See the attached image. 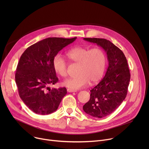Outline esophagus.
Returning <instances> with one entry per match:
<instances>
[{
  "mask_svg": "<svg viewBox=\"0 0 149 149\" xmlns=\"http://www.w3.org/2000/svg\"><path fill=\"white\" fill-rule=\"evenodd\" d=\"M67 91L69 92V93H73V92H76L75 90H72V89H70V88H68L67 89Z\"/></svg>",
  "mask_w": 149,
  "mask_h": 149,
  "instance_id": "1",
  "label": "esophagus"
}]
</instances>
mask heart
<instances>
[{
	"label": "heart",
	"mask_w": 149,
	"mask_h": 149,
	"mask_svg": "<svg viewBox=\"0 0 149 149\" xmlns=\"http://www.w3.org/2000/svg\"><path fill=\"white\" fill-rule=\"evenodd\" d=\"M70 61L78 63L77 75L67 79L62 84L70 89L77 90L90 84L98 81L104 72L106 66V55L100 48L76 47L66 52ZM55 71L62 77L67 76L68 62L61 54H56L53 59Z\"/></svg>",
	"instance_id": "obj_1"
}]
</instances>
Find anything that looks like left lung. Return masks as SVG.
I'll return each instance as SVG.
<instances>
[{
  "label": "left lung",
  "instance_id": "obj_1",
  "mask_svg": "<svg viewBox=\"0 0 149 149\" xmlns=\"http://www.w3.org/2000/svg\"><path fill=\"white\" fill-rule=\"evenodd\" d=\"M84 39L104 49L109 67L103 79L90 90V99L83 110L92 117H105L114 112L126 97L130 80L128 63L123 51L110 40L96 38Z\"/></svg>",
  "mask_w": 149,
  "mask_h": 149
}]
</instances>
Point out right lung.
<instances>
[{
  "label": "right lung",
  "mask_w": 149,
  "mask_h": 149,
  "mask_svg": "<svg viewBox=\"0 0 149 149\" xmlns=\"http://www.w3.org/2000/svg\"><path fill=\"white\" fill-rule=\"evenodd\" d=\"M76 39L48 38L30 46L21 55L15 81L20 98L33 112L46 115L55 111L67 94L65 87L50 88L58 81L53 59Z\"/></svg>",
  "instance_id": "right-lung-1"
}]
</instances>
